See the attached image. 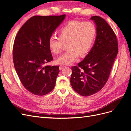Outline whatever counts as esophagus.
Here are the masks:
<instances>
[{
  "label": "esophagus",
  "mask_w": 131,
  "mask_h": 131,
  "mask_svg": "<svg viewBox=\"0 0 131 131\" xmlns=\"http://www.w3.org/2000/svg\"><path fill=\"white\" fill-rule=\"evenodd\" d=\"M65 67V66H62V65H61V66H59V70H62L63 68H64Z\"/></svg>",
  "instance_id": "obj_1"
}]
</instances>
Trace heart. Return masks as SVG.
<instances>
[{
  "label": "heart",
  "mask_w": 131,
  "mask_h": 131,
  "mask_svg": "<svg viewBox=\"0 0 131 131\" xmlns=\"http://www.w3.org/2000/svg\"><path fill=\"white\" fill-rule=\"evenodd\" d=\"M59 38L54 35L48 40L49 49L54 54H58L67 43V50L56 59L58 64H72L79 56L88 53L96 38V28L89 21H72L63 27L59 32Z\"/></svg>",
  "instance_id": "obj_1"
}]
</instances>
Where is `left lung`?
<instances>
[{
    "label": "left lung",
    "instance_id": "1",
    "mask_svg": "<svg viewBox=\"0 0 131 131\" xmlns=\"http://www.w3.org/2000/svg\"><path fill=\"white\" fill-rule=\"evenodd\" d=\"M97 36L92 49L85 58L72 68L70 83L73 90L82 96L100 91L109 78L118 52V43L113 30L103 18L93 16Z\"/></svg>",
    "mask_w": 131,
    "mask_h": 131
}]
</instances>
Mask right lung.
<instances>
[{
    "instance_id": "1",
    "label": "right lung",
    "mask_w": 131,
    "mask_h": 131,
    "mask_svg": "<svg viewBox=\"0 0 131 131\" xmlns=\"http://www.w3.org/2000/svg\"><path fill=\"white\" fill-rule=\"evenodd\" d=\"M65 17L66 15L34 16L21 27L15 38V69L25 88L33 94L43 96L54 88L59 67L44 65L53 59L49 39Z\"/></svg>"
}]
</instances>
